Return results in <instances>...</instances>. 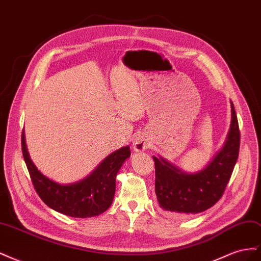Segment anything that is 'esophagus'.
<instances>
[{"label": "esophagus", "instance_id": "1", "mask_svg": "<svg viewBox=\"0 0 261 261\" xmlns=\"http://www.w3.org/2000/svg\"><path fill=\"white\" fill-rule=\"evenodd\" d=\"M149 147L148 144V140L143 137V136H138L135 139H134V143H133V148L135 150L136 152H141V151H145Z\"/></svg>", "mask_w": 261, "mask_h": 261}]
</instances>
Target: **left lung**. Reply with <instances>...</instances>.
Listing matches in <instances>:
<instances>
[{
	"label": "left lung",
	"instance_id": "obj_1",
	"mask_svg": "<svg viewBox=\"0 0 261 261\" xmlns=\"http://www.w3.org/2000/svg\"><path fill=\"white\" fill-rule=\"evenodd\" d=\"M232 122L227 140L206 169L188 174L162 158L153 156L155 169V195L159 206L170 216L189 218L211 208L223 196L238 161L241 144L233 103Z\"/></svg>",
	"mask_w": 261,
	"mask_h": 261
}]
</instances>
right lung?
<instances>
[{"label":"right lung","mask_w":261,"mask_h":261,"mask_svg":"<svg viewBox=\"0 0 261 261\" xmlns=\"http://www.w3.org/2000/svg\"><path fill=\"white\" fill-rule=\"evenodd\" d=\"M21 150L37 194L46 206L74 218L99 216L109 209L115 194V178L124 161L129 158V147H123L107 156L89 176L69 185H61L45 177L30 160L21 134Z\"/></svg>","instance_id":"1"}]
</instances>
